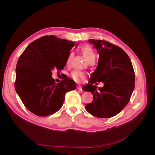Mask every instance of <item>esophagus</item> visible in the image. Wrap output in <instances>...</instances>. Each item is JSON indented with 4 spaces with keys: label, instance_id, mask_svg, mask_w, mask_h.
Listing matches in <instances>:
<instances>
[{
    "label": "esophagus",
    "instance_id": "esophagus-1",
    "mask_svg": "<svg viewBox=\"0 0 155 155\" xmlns=\"http://www.w3.org/2000/svg\"><path fill=\"white\" fill-rule=\"evenodd\" d=\"M77 88H78V91H83V89H82V87H81V86H78V87H77Z\"/></svg>",
    "mask_w": 155,
    "mask_h": 155
}]
</instances>
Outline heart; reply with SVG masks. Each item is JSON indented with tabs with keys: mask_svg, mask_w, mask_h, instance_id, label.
<instances>
[{
	"mask_svg": "<svg viewBox=\"0 0 155 155\" xmlns=\"http://www.w3.org/2000/svg\"><path fill=\"white\" fill-rule=\"evenodd\" d=\"M80 50L88 61L91 59H95V52L90 45L82 46L80 48ZM72 57L73 54L72 52L69 53L66 60V64L67 66H70V64H71ZM71 77L74 81L79 82L86 77V74L81 71L75 70V71H73L71 73Z\"/></svg>",
	"mask_w": 155,
	"mask_h": 155,
	"instance_id": "heart-1",
	"label": "heart"
}]
</instances>
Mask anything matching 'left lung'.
<instances>
[{
	"label": "left lung",
	"instance_id": "1",
	"mask_svg": "<svg viewBox=\"0 0 155 155\" xmlns=\"http://www.w3.org/2000/svg\"><path fill=\"white\" fill-rule=\"evenodd\" d=\"M88 41L98 50L99 60L90 83L83 87L94 97L85 109L97 118H111L122 110L130 99L135 85L134 68L128 55L119 46L104 40ZM96 81L103 82L104 86L97 89L93 85Z\"/></svg>",
	"mask_w": 155,
	"mask_h": 155
}]
</instances>
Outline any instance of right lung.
Returning a JSON list of instances; mask_svg holds the SVG:
<instances>
[{
    "mask_svg": "<svg viewBox=\"0 0 155 155\" xmlns=\"http://www.w3.org/2000/svg\"><path fill=\"white\" fill-rule=\"evenodd\" d=\"M72 41L46 35L27 46L18 59L15 88L23 104L39 116L54 114L62 107L66 93L76 89V83L67 78L56 83L51 71L66 64Z\"/></svg>",
    "mask_w": 155,
    "mask_h": 155,
    "instance_id": "1",
    "label": "right lung"
}]
</instances>
